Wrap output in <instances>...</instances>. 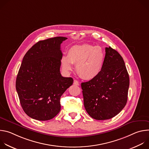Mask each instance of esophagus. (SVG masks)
<instances>
[{"mask_svg": "<svg viewBox=\"0 0 149 149\" xmlns=\"http://www.w3.org/2000/svg\"><path fill=\"white\" fill-rule=\"evenodd\" d=\"M74 85H75V86H79V82L78 81H77V80H74V83H73Z\"/></svg>", "mask_w": 149, "mask_h": 149, "instance_id": "1", "label": "esophagus"}]
</instances>
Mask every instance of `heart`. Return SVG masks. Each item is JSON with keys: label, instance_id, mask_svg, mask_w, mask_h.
<instances>
[{"label": "heart", "instance_id": "1", "mask_svg": "<svg viewBox=\"0 0 149 149\" xmlns=\"http://www.w3.org/2000/svg\"><path fill=\"white\" fill-rule=\"evenodd\" d=\"M104 61L105 54L101 47L84 44L71 47L67 56L61 58V66L68 72L73 69L72 64H76L77 74L84 79L91 80L100 74Z\"/></svg>", "mask_w": 149, "mask_h": 149}]
</instances>
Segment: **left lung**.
I'll return each mask as SVG.
<instances>
[{
    "mask_svg": "<svg viewBox=\"0 0 149 149\" xmlns=\"http://www.w3.org/2000/svg\"><path fill=\"white\" fill-rule=\"evenodd\" d=\"M129 84L122 56L110 47L105 48L104 64L100 74L81 83L84 104L88 114L98 120L117 115L127 103Z\"/></svg>",
    "mask_w": 149,
    "mask_h": 149,
    "instance_id": "1",
    "label": "left lung"
}]
</instances>
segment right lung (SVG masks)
<instances>
[{
	"label": "right lung",
	"mask_w": 149,
	"mask_h": 149,
	"mask_svg": "<svg viewBox=\"0 0 149 149\" xmlns=\"http://www.w3.org/2000/svg\"><path fill=\"white\" fill-rule=\"evenodd\" d=\"M65 37L38 42L25 55L16 80L21 106L32 118L46 121L61 110L60 98L73 84L71 77L60 73L61 44Z\"/></svg>",
	"instance_id": "obj_1"
}]
</instances>
